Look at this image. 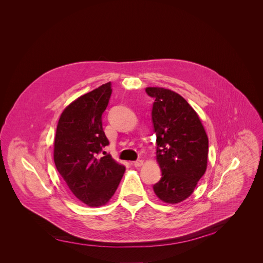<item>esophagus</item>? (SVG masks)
Returning a JSON list of instances; mask_svg holds the SVG:
<instances>
[{
    "label": "esophagus",
    "instance_id": "1",
    "mask_svg": "<svg viewBox=\"0 0 263 263\" xmlns=\"http://www.w3.org/2000/svg\"><path fill=\"white\" fill-rule=\"evenodd\" d=\"M142 164H143V161H142V160H136V161L133 162V165H134L135 167H139V166H141Z\"/></svg>",
    "mask_w": 263,
    "mask_h": 263
}]
</instances>
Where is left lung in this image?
Instances as JSON below:
<instances>
[{
    "instance_id": "obj_1",
    "label": "left lung",
    "mask_w": 263,
    "mask_h": 263,
    "mask_svg": "<svg viewBox=\"0 0 263 263\" xmlns=\"http://www.w3.org/2000/svg\"><path fill=\"white\" fill-rule=\"evenodd\" d=\"M145 91L155 99L152 121L162 173L153 190L162 202L177 204L194 193L206 172L208 137L197 112L180 95L161 87Z\"/></svg>"
}]
</instances>
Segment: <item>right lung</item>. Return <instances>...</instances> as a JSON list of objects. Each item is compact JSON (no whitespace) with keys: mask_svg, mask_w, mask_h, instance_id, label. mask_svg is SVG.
Returning <instances> with one entry per match:
<instances>
[{"mask_svg":"<svg viewBox=\"0 0 263 263\" xmlns=\"http://www.w3.org/2000/svg\"><path fill=\"white\" fill-rule=\"evenodd\" d=\"M111 82L70 103L61 114L54 141V162L73 196L90 207L105 205L125 173L110 155L99 158L109 144L102 115L111 96Z\"/></svg>","mask_w":263,"mask_h":263,"instance_id":"1","label":"right lung"}]
</instances>
